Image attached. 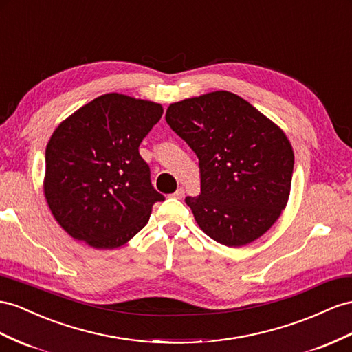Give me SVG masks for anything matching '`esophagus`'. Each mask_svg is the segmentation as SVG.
<instances>
[{
	"instance_id": "1",
	"label": "esophagus",
	"mask_w": 352,
	"mask_h": 352,
	"mask_svg": "<svg viewBox=\"0 0 352 352\" xmlns=\"http://www.w3.org/2000/svg\"><path fill=\"white\" fill-rule=\"evenodd\" d=\"M172 197L176 198V199H182V198L185 197V189H184V188H179L177 191H175V192L172 194Z\"/></svg>"
}]
</instances>
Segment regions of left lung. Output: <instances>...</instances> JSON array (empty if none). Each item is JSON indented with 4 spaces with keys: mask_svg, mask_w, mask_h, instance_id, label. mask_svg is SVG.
<instances>
[{
    "mask_svg": "<svg viewBox=\"0 0 352 352\" xmlns=\"http://www.w3.org/2000/svg\"><path fill=\"white\" fill-rule=\"evenodd\" d=\"M166 121L198 157L201 194L185 198L198 226L228 247L258 240L290 194L294 155L284 131L225 90L172 103Z\"/></svg>",
    "mask_w": 352,
    "mask_h": 352,
    "instance_id": "obj_1",
    "label": "left lung"
}]
</instances>
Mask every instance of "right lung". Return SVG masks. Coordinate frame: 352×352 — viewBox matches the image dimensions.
<instances>
[{
    "mask_svg": "<svg viewBox=\"0 0 352 352\" xmlns=\"http://www.w3.org/2000/svg\"><path fill=\"white\" fill-rule=\"evenodd\" d=\"M163 116L160 103L120 93L93 99L54 130L45 148L44 195L72 239L116 249L164 201L139 145Z\"/></svg>",
    "mask_w": 352,
    "mask_h": 352,
    "instance_id": "right-lung-1",
    "label": "right lung"
}]
</instances>
